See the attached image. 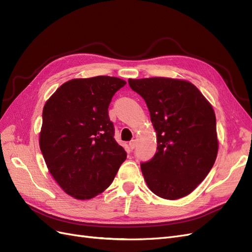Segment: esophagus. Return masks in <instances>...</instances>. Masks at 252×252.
Segmentation results:
<instances>
[{
    "instance_id": "esophagus-1",
    "label": "esophagus",
    "mask_w": 252,
    "mask_h": 252,
    "mask_svg": "<svg viewBox=\"0 0 252 252\" xmlns=\"http://www.w3.org/2000/svg\"><path fill=\"white\" fill-rule=\"evenodd\" d=\"M136 146V141L135 140H131L130 142H129V147H130L131 149H134Z\"/></svg>"
}]
</instances>
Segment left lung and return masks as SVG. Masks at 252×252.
Listing matches in <instances>:
<instances>
[{
  "instance_id": "left-lung-1",
  "label": "left lung",
  "mask_w": 252,
  "mask_h": 252,
  "mask_svg": "<svg viewBox=\"0 0 252 252\" xmlns=\"http://www.w3.org/2000/svg\"><path fill=\"white\" fill-rule=\"evenodd\" d=\"M128 84L144 98L157 131L156 155L141 163L149 189L167 200L192 192L207 177L218 155L211 105L187 81L129 79Z\"/></svg>"
}]
</instances>
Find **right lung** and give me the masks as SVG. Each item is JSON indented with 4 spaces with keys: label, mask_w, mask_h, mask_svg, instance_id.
<instances>
[{
    "label": "right lung",
    "mask_w": 252,
    "mask_h": 252,
    "mask_svg": "<svg viewBox=\"0 0 252 252\" xmlns=\"http://www.w3.org/2000/svg\"><path fill=\"white\" fill-rule=\"evenodd\" d=\"M125 84L106 75L71 80L44 106L41 151L53 179L75 199L103 192L127 158L108 116L112 96Z\"/></svg>",
    "instance_id": "right-lung-1"
}]
</instances>
